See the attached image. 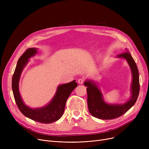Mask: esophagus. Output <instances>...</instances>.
<instances>
[{
	"mask_svg": "<svg viewBox=\"0 0 149 149\" xmlns=\"http://www.w3.org/2000/svg\"><path fill=\"white\" fill-rule=\"evenodd\" d=\"M78 82H79V83H80V84H83L84 80L82 79H79V80H78Z\"/></svg>",
	"mask_w": 149,
	"mask_h": 149,
	"instance_id": "obj_1",
	"label": "esophagus"
}]
</instances>
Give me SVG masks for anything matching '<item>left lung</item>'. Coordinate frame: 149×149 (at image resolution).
<instances>
[{
	"label": "left lung",
	"mask_w": 149,
	"mask_h": 149,
	"mask_svg": "<svg viewBox=\"0 0 149 149\" xmlns=\"http://www.w3.org/2000/svg\"><path fill=\"white\" fill-rule=\"evenodd\" d=\"M117 57L126 59L130 68L132 74V83L131 85V97L124 104L106 103L103 100L97 84L92 80H86L84 84L87 86L88 106L89 112L94 117L101 120H112L118 118L127 112L135 104L139 92V72L137 66L129 51L122 53Z\"/></svg>",
	"instance_id": "obj_1"
}]
</instances>
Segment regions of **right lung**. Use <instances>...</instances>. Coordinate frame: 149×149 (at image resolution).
Here are the masks:
<instances>
[{
    "instance_id": "right-lung-1",
    "label": "right lung",
    "mask_w": 149,
    "mask_h": 149,
    "mask_svg": "<svg viewBox=\"0 0 149 149\" xmlns=\"http://www.w3.org/2000/svg\"><path fill=\"white\" fill-rule=\"evenodd\" d=\"M37 49H28L19 58L12 79V89L15 103L20 111L28 118L44 124H50L59 120L64 113L66 101L74 89L77 86L75 80L59 85L56 94L50 102L42 107L32 109L26 106L20 96L19 83L23 69L27 65L29 58L35 56Z\"/></svg>"
}]
</instances>
